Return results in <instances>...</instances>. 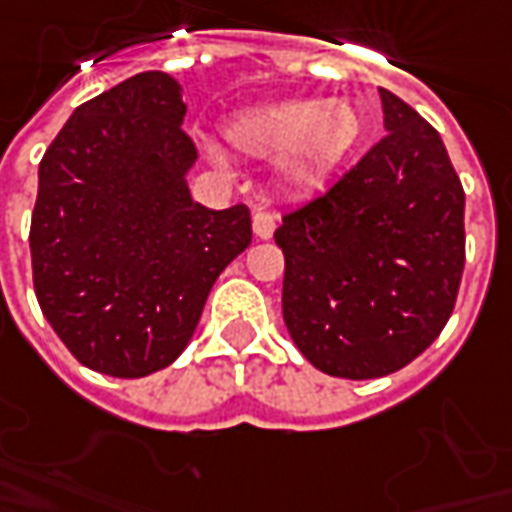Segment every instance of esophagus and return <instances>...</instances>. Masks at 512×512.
Here are the masks:
<instances>
[{"mask_svg":"<svg viewBox=\"0 0 512 512\" xmlns=\"http://www.w3.org/2000/svg\"><path fill=\"white\" fill-rule=\"evenodd\" d=\"M252 230H255L257 238L268 241V238L274 236L276 217H274V214H268V211H257L255 217H252Z\"/></svg>","mask_w":512,"mask_h":512,"instance_id":"34e87169","label":"esophagus"}]
</instances>
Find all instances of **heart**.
Here are the masks:
<instances>
[{"label":"heart","mask_w":512,"mask_h":512,"mask_svg":"<svg viewBox=\"0 0 512 512\" xmlns=\"http://www.w3.org/2000/svg\"><path fill=\"white\" fill-rule=\"evenodd\" d=\"M363 132L352 102L287 100L241 111L222 130L230 149L249 160H276L279 179L290 189L320 187L342 165ZM211 157L222 165L217 149Z\"/></svg>","instance_id":"b5f03b06"}]
</instances>
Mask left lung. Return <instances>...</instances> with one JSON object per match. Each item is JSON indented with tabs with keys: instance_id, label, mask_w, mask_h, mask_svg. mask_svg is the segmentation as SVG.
Masks as SVG:
<instances>
[{
	"instance_id": "obj_1",
	"label": "left lung",
	"mask_w": 512,
	"mask_h": 512,
	"mask_svg": "<svg viewBox=\"0 0 512 512\" xmlns=\"http://www.w3.org/2000/svg\"><path fill=\"white\" fill-rule=\"evenodd\" d=\"M385 138L282 219V314L314 369L374 380L448 323L464 271V189L429 121L380 89Z\"/></svg>"
}]
</instances>
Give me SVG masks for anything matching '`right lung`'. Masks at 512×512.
<instances>
[{
    "label": "right lung",
    "mask_w": 512,
    "mask_h": 512,
    "mask_svg": "<svg viewBox=\"0 0 512 512\" xmlns=\"http://www.w3.org/2000/svg\"><path fill=\"white\" fill-rule=\"evenodd\" d=\"M184 113L168 73L132 75L78 105L40 162L34 293L94 372L135 380L170 366L252 241L249 208L214 211L189 195L198 151Z\"/></svg>",
    "instance_id": "obj_1"
}]
</instances>
